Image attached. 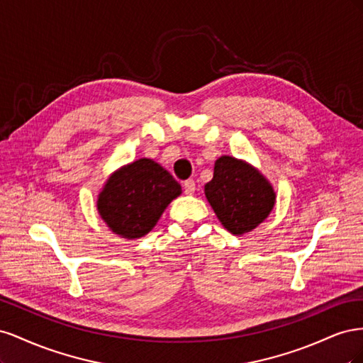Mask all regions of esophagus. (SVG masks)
<instances>
[{
  "label": "esophagus",
  "mask_w": 363,
  "mask_h": 363,
  "mask_svg": "<svg viewBox=\"0 0 363 363\" xmlns=\"http://www.w3.org/2000/svg\"><path fill=\"white\" fill-rule=\"evenodd\" d=\"M183 188H184V194H188V195H192V194L195 192V182H194L192 179H189V180H186V182L183 183Z\"/></svg>",
  "instance_id": "esophagus-1"
}]
</instances>
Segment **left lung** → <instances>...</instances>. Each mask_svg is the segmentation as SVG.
Listing matches in <instances>:
<instances>
[{
	"label": "left lung",
	"mask_w": 363,
	"mask_h": 363,
	"mask_svg": "<svg viewBox=\"0 0 363 363\" xmlns=\"http://www.w3.org/2000/svg\"><path fill=\"white\" fill-rule=\"evenodd\" d=\"M204 194L219 223L235 236L250 233L265 221L277 199L265 175L232 156L216 159L213 179L206 183Z\"/></svg>",
	"instance_id": "left-lung-1"
}]
</instances>
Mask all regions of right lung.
Masks as SVG:
<instances>
[{
  "label": "right lung",
  "instance_id": "right-lung-1",
  "mask_svg": "<svg viewBox=\"0 0 363 363\" xmlns=\"http://www.w3.org/2000/svg\"><path fill=\"white\" fill-rule=\"evenodd\" d=\"M180 194V183L162 164L142 157L108 175L98 194L96 211L113 235L139 239L155 228Z\"/></svg>",
  "mask_w": 363,
  "mask_h": 363
}]
</instances>
